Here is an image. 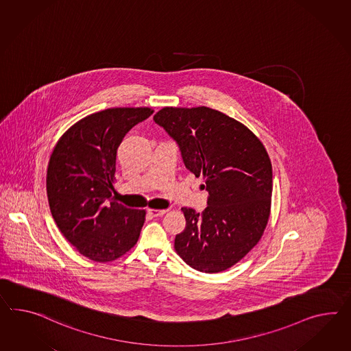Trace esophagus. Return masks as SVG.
<instances>
[{
    "label": "esophagus",
    "mask_w": 351,
    "mask_h": 351,
    "mask_svg": "<svg viewBox=\"0 0 351 351\" xmlns=\"http://www.w3.org/2000/svg\"><path fill=\"white\" fill-rule=\"evenodd\" d=\"M168 210H156V208H149L147 213L153 216H162Z\"/></svg>",
    "instance_id": "esophagus-1"
}]
</instances>
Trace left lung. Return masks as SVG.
Wrapping results in <instances>:
<instances>
[{
	"label": "left lung",
	"instance_id": "8db88e82",
	"mask_svg": "<svg viewBox=\"0 0 351 351\" xmlns=\"http://www.w3.org/2000/svg\"><path fill=\"white\" fill-rule=\"evenodd\" d=\"M154 121L178 143L186 168L204 178L207 207H182L186 229L174 250L195 270L216 274L242 260L269 223L272 165L260 138L239 121L207 108L160 109Z\"/></svg>",
	"mask_w": 351,
	"mask_h": 351
}]
</instances>
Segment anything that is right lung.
Wrapping results in <instances>:
<instances>
[{"label":"right lung","mask_w":351,"mask_h":351,"mask_svg":"<svg viewBox=\"0 0 351 351\" xmlns=\"http://www.w3.org/2000/svg\"><path fill=\"white\" fill-rule=\"evenodd\" d=\"M154 109L109 108L77 121L63 134L47 168V196L63 237L86 258L112 262L135 247L145 210L112 197L117 149Z\"/></svg>","instance_id":"1"}]
</instances>
